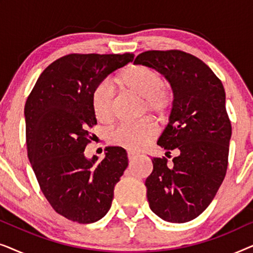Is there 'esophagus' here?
<instances>
[{
    "label": "esophagus",
    "mask_w": 253,
    "mask_h": 253,
    "mask_svg": "<svg viewBox=\"0 0 253 253\" xmlns=\"http://www.w3.org/2000/svg\"><path fill=\"white\" fill-rule=\"evenodd\" d=\"M136 158H137L136 154L131 153V152H127V160H129L130 162H132L133 160H136Z\"/></svg>",
    "instance_id": "1"
}]
</instances>
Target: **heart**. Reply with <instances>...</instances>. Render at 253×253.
Masks as SVG:
<instances>
[{"instance_id": "1", "label": "heart", "mask_w": 253, "mask_h": 253, "mask_svg": "<svg viewBox=\"0 0 253 253\" xmlns=\"http://www.w3.org/2000/svg\"><path fill=\"white\" fill-rule=\"evenodd\" d=\"M119 82L126 91L144 99L143 113L165 119L174 105V95L165 85L161 74L146 65H130L119 75ZM115 88L109 81H102L92 93V108L96 120L109 123L114 116ZM157 136V127L151 121L143 120L133 124L116 127L109 133V143L138 152L147 146Z\"/></svg>"}]
</instances>
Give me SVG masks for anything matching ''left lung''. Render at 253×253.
<instances>
[{
  "mask_svg": "<svg viewBox=\"0 0 253 253\" xmlns=\"http://www.w3.org/2000/svg\"><path fill=\"white\" fill-rule=\"evenodd\" d=\"M134 63L164 75L174 93L169 123L157 144L167 157L171 151L177 157L171 166L165 157L152 159L147 200L162 220L188 222L207 209L226 176L231 137L226 92L209 65L182 50H147Z\"/></svg>",
  "mask_w": 253,
  "mask_h": 253,
  "instance_id": "left-lung-1",
  "label": "left lung"
}]
</instances>
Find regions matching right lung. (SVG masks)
Instances as JSON below:
<instances>
[{"mask_svg":"<svg viewBox=\"0 0 253 253\" xmlns=\"http://www.w3.org/2000/svg\"><path fill=\"white\" fill-rule=\"evenodd\" d=\"M126 54H69L44 69L26 100L27 155L51 207L78 223H92L108 212L114 188L127 167L124 148L106 147L105 159H87L95 86L133 61Z\"/></svg>","mask_w":253,"mask_h":253,"instance_id":"right-lung-1","label":"right lung"}]
</instances>
